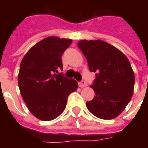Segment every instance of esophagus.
Instances as JSON below:
<instances>
[{
  "label": "esophagus",
  "mask_w": 148,
  "mask_h": 148,
  "mask_svg": "<svg viewBox=\"0 0 148 148\" xmlns=\"http://www.w3.org/2000/svg\"><path fill=\"white\" fill-rule=\"evenodd\" d=\"M78 85L80 88H84V87H86V86H88V84L86 83L84 81H82L78 84Z\"/></svg>",
  "instance_id": "obj_1"
}]
</instances>
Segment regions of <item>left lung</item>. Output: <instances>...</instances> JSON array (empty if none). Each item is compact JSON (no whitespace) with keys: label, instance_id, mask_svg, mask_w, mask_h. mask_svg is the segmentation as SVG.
I'll list each match as a JSON object with an SVG mask.
<instances>
[{"label":"left lung","instance_id":"left-lung-1","mask_svg":"<svg viewBox=\"0 0 148 148\" xmlns=\"http://www.w3.org/2000/svg\"><path fill=\"white\" fill-rule=\"evenodd\" d=\"M79 48L95 72V97L86 103L92 114L103 120L114 119L125 109L133 96L134 73L126 56L117 47L101 40H80Z\"/></svg>","mask_w":148,"mask_h":148}]
</instances>
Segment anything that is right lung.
I'll return each mask as SVG.
<instances>
[{
	"instance_id": "add662e5",
	"label": "right lung",
	"mask_w": 148,
	"mask_h": 148,
	"mask_svg": "<svg viewBox=\"0 0 148 148\" xmlns=\"http://www.w3.org/2000/svg\"><path fill=\"white\" fill-rule=\"evenodd\" d=\"M72 40L47 37L29 50L23 58L18 74V86L22 98L32 114L48 121L64 110L67 97L77 89L74 79L62 74L61 56Z\"/></svg>"
}]
</instances>
